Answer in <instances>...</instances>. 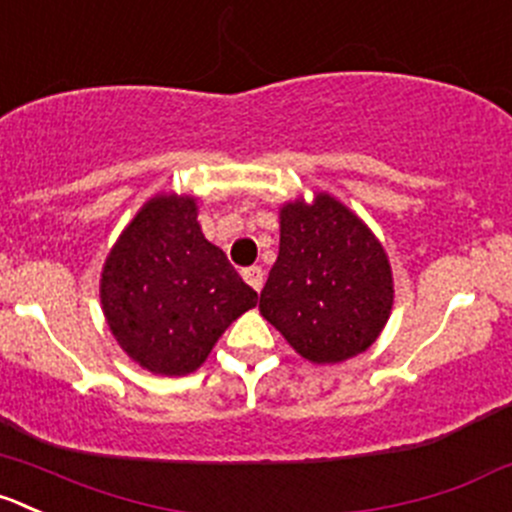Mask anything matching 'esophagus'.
<instances>
[{
  "mask_svg": "<svg viewBox=\"0 0 512 512\" xmlns=\"http://www.w3.org/2000/svg\"><path fill=\"white\" fill-rule=\"evenodd\" d=\"M242 277H245L247 285L257 292H260L262 285H265V272H262V267H257V265L245 267V270H242Z\"/></svg>",
  "mask_w": 512,
  "mask_h": 512,
  "instance_id": "34e87169",
  "label": "esophagus"
}]
</instances>
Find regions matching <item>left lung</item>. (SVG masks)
Returning <instances> with one entry per match:
<instances>
[{"mask_svg":"<svg viewBox=\"0 0 512 512\" xmlns=\"http://www.w3.org/2000/svg\"><path fill=\"white\" fill-rule=\"evenodd\" d=\"M393 307V275L380 242L345 205L317 195L280 210V255L260 292V312L305 360L360 355Z\"/></svg>","mask_w":512,"mask_h":512,"instance_id":"1","label":"left lung"}]
</instances>
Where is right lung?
<instances>
[{
	"instance_id": "right-lung-1",
	"label": "right lung",
	"mask_w": 512,
	"mask_h": 512,
	"mask_svg": "<svg viewBox=\"0 0 512 512\" xmlns=\"http://www.w3.org/2000/svg\"><path fill=\"white\" fill-rule=\"evenodd\" d=\"M102 310L122 350L155 375H187L232 320L257 305L225 252L205 240L190 197H155L102 270Z\"/></svg>"
}]
</instances>
